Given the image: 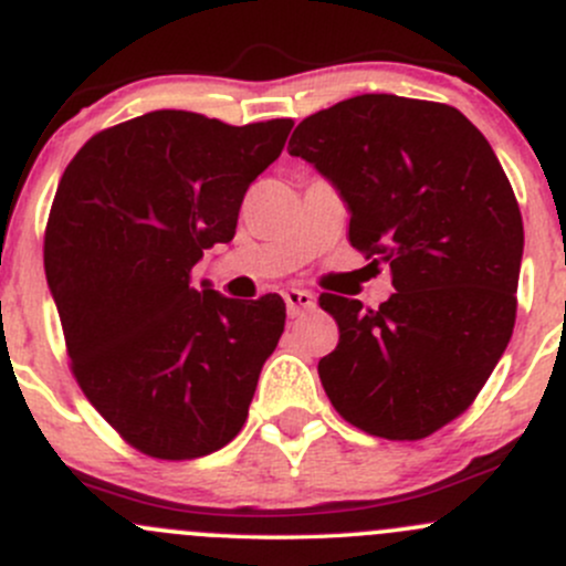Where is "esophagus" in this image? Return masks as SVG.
<instances>
[{
	"mask_svg": "<svg viewBox=\"0 0 566 566\" xmlns=\"http://www.w3.org/2000/svg\"><path fill=\"white\" fill-rule=\"evenodd\" d=\"M284 303H287L290 316H301L303 312H312V308L316 306V295L308 293V290L290 287L287 293H284Z\"/></svg>",
	"mask_w": 566,
	"mask_h": 566,
	"instance_id": "esophagus-1",
	"label": "esophagus"
}]
</instances>
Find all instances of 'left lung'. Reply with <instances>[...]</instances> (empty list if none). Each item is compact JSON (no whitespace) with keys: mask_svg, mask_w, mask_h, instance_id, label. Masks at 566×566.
<instances>
[{"mask_svg":"<svg viewBox=\"0 0 566 566\" xmlns=\"http://www.w3.org/2000/svg\"><path fill=\"white\" fill-rule=\"evenodd\" d=\"M287 150L340 192L352 247L392 271L376 312L319 297L340 331L322 387L359 430L427 438L468 411L513 335L524 222L511 182L462 112L392 93L308 115Z\"/></svg>","mask_w":566,"mask_h":566,"instance_id":"obj_1","label":"left lung"}]
</instances>
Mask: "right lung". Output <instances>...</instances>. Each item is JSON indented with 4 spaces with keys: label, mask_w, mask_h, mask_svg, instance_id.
Segmentation results:
<instances>
[{
    "label": "right lung",
    "mask_w": 566,
    "mask_h": 566,
    "mask_svg": "<svg viewBox=\"0 0 566 566\" xmlns=\"http://www.w3.org/2000/svg\"><path fill=\"white\" fill-rule=\"evenodd\" d=\"M290 128L147 112L85 142L61 177L45 276L74 376L145 454H212L244 427L284 301H235L207 279L196 287L190 271L233 239L247 188Z\"/></svg>",
    "instance_id": "add662e5"
}]
</instances>
